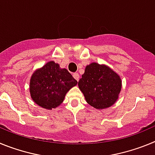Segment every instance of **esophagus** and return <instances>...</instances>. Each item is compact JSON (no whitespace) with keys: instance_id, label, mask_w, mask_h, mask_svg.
Segmentation results:
<instances>
[{"instance_id":"obj_1","label":"esophagus","mask_w":155,"mask_h":155,"mask_svg":"<svg viewBox=\"0 0 155 155\" xmlns=\"http://www.w3.org/2000/svg\"><path fill=\"white\" fill-rule=\"evenodd\" d=\"M73 77H74V78L75 79H76L77 81H78L79 78H80V76H79V74L78 73L73 74Z\"/></svg>"}]
</instances>
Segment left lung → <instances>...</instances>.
Masks as SVG:
<instances>
[{
    "mask_svg": "<svg viewBox=\"0 0 155 155\" xmlns=\"http://www.w3.org/2000/svg\"><path fill=\"white\" fill-rule=\"evenodd\" d=\"M86 102L97 109L110 107L117 101L122 88L120 75L105 64L87 65L78 81Z\"/></svg>",
    "mask_w": 155,
    "mask_h": 155,
    "instance_id": "1",
    "label": "left lung"
}]
</instances>
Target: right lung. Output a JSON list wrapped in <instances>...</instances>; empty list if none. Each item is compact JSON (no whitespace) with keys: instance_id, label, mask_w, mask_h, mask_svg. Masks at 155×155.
Returning <instances> with one entry per match:
<instances>
[{"instance_id":"add662e5","label":"right lung","mask_w":155,"mask_h":155,"mask_svg":"<svg viewBox=\"0 0 155 155\" xmlns=\"http://www.w3.org/2000/svg\"><path fill=\"white\" fill-rule=\"evenodd\" d=\"M78 81L65 68L54 61L46 63L31 74L29 91L31 99L40 107L55 109L64 102L66 94Z\"/></svg>"}]
</instances>
